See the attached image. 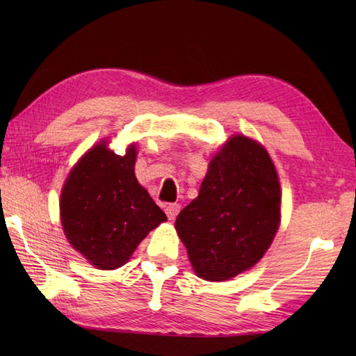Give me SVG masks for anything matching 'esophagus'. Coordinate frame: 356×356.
<instances>
[{"mask_svg": "<svg viewBox=\"0 0 356 356\" xmlns=\"http://www.w3.org/2000/svg\"><path fill=\"white\" fill-rule=\"evenodd\" d=\"M165 213H166V216H168L170 220H174V218H176L177 214L180 213V205L179 203H170V205L166 207Z\"/></svg>", "mask_w": 356, "mask_h": 356, "instance_id": "obj_1", "label": "esophagus"}]
</instances>
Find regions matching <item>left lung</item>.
Wrapping results in <instances>:
<instances>
[{"label":"left lung","instance_id":"obj_1","mask_svg":"<svg viewBox=\"0 0 356 356\" xmlns=\"http://www.w3.org/2000/svg\"><path fill=\"white\" fill-rule=\"evenodd\" d=\"M275 166L260 143L234 136L213 157L197 199L176 218V229L200 278L238 275L268 251L280 223Z\"/></svg>","mask_w":356,"mask_h":356}]
</instances>
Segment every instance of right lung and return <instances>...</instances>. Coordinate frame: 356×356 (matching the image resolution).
<instances>
[{"instance_id": "1", "label": "right lung", "mask_w": 356, "mask_h": 356, "mask_svg": "<svg viewBox=\"0 0 356 356\" xmlns=\"http://www.w3.org/2000/svg\"><path fill=\"white\" fill-rule=\"evenodd\" d=\"M134 162V145L118 156L99 143L81 159L63 188L65 236L97 269L122 266L147 234L166 220L136 179Z\"/></svg>"}]
</instances>
